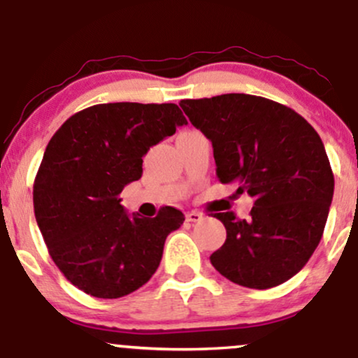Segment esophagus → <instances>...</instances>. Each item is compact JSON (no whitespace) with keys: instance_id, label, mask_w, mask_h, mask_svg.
<instances>
[{"instance_id":"esophagus-1","label":"esophagus","mask_w":358,"mask_h":358,"mask_svg":"<svg viewBox=\"0 0 358 358\" xmlns=\"http://www.w3.org/2000/svg\"><path fill=\"white\" fill-rule=\"evenodd\" d=\"M185 217H187V220L188 222H200L203 219V215L200 212H196V210H192V212H187L185 213Z\"/></svg>"}]
</instances>
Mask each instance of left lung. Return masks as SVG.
Here are the masks:
<instances>
[{
  "mask_svg": "<svg viewBox=\"0 0 358 358\" xmlns=\"http://www.w3.org/2000/svg\"><path fill=\"white\" fill-rule=\"evenodd\" d=\"M183 113L212 141L217 178L254 199L249 219L215 213L227 239L212 266L236 285L268 289L293 278L322 241L334 171L322 138L296 110L250 94L183 99Z\"/></svg>",
  "mask_w": 358,
  "mask_h": 358,
  "instance_id": "obj_1",
  "label": "left lung"
}]
</instances>
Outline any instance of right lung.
<instances>
[{
  "mask_svg": "<svg viewBox=\"0 0 358 358\" xmlns=\"http://www.w3.org/2000/svg\"><path fill=\"white\" fill-rule=\"evenodd\" d=\"M187 124L176 104L110 102L76 113L48 141L34 183L35 219L52 261L96 298L133 293L158 269L168 234L183 224L175 207L129 217L122 188L143 173V156Z\"/></svg>",
  "mask_w": 358,
  "mask_h": 358,
  "instance_id": "right-lung-1",
  "label": "right lung"
}]
</instances>
